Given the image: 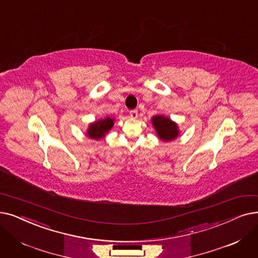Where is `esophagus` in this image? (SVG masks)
Returning <instances> with one entry per match:
<instances>
[{
  "instance_id": "obj_1",
  "label": "esophagus",
  "mask_w": 258,
  "mask_h": 258,
  "mask_svg": "<svg viewBox=\"0 0 258 258\" xmlns=\"http://www.w3.org/2000/svg\"><path fill=\"white\" fill-rule=\"evenodd\" d=\"M130 115H131V118H132V119H136V118L138 117V111H137L136 109L131 110V111H130Z\"/></svg>"
}]
</instances>
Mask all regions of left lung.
I'll use <instances>...</instances> for the list:
<instances>
[{"mask_svg": "<svg viewBox=\"0 0 258 258\" xmlns=\"http://www.w3.org/2000/svg\"><path fill=\"white\" fill-rule=\"evenodd\" d=\"M152 124L156 131L157 137L164 142L175 140L179 136L178 124L171 118L164 115H155L151 119Z\"/></svg>", "mask_w": 258, "mask_h": 258, "instance_id": "left-lung-1", "label": "left lung"}]
</instances>
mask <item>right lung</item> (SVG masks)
<instances>
[{"label": "right lung", "mask_w": 258, "mask_h": 258, "mask_svg": "<svg viewBox=\"0 0 258 258\" xmlns=\"http://www.w3.org/2000/svg\"><path fill=\"white\" fill-rule=\"evenodd\" d=\"M114 121L115 118L105 117L92 122L86 131V136L94 140L104 138L106 134L114 126Z\"/></svg>", "instance_id": "right-lung-1"}]
</instances>
